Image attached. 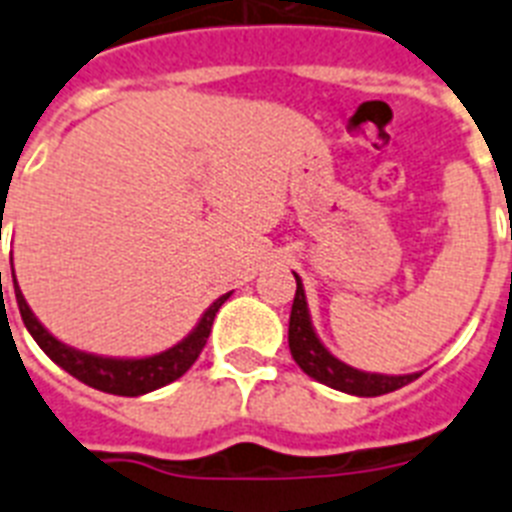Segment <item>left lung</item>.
Segmentation results:
<instances>
[{"label": "left lung", "instance_id": "1", "mask_svg": "<svg viewBox=\"0 0 512 512\" xmlns=\"http://www.w3.org/2000/svg\"><path fill=\"white\" fill-rule=\"evenodd\" d=\"M297 278V294H294L292 315H289V350H292L294 363L302 368L310 378L321 381V384L339 389V392L357 394V397H378V394H389L400 386L410 384L418 378V373L410 376H381V373H363L355 371L350 365H344L342 360H336L331 352L321 344V339L315 336L313 323H310V313H307L305 289L302 281Z\"/></svg>", "mask_w": 512, "mask_h": 512}]
</instances>
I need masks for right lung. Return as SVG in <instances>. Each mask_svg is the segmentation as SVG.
<instances>
[{
    "label": "right lung",
    "instance_id": "right-lung-1",
    "mask_svg": "<svg viewBox=\"0 0 512 512\" xmlns=\"http://www.w3.org/2000/svg\"><path fill=\"white\" fill-rule=\"evenodd\" d=\"M2 278V273H0ZM15 281V278H12ZM15 297H18L20 318L26 323V328L31 331V336L36 339L41 350L52 357L54 363L60 365L62 371H68L70 376L83 381L86 386H94L99 392L118 394V397H139V394L155 392L160 386L176 381V378L184 376L189 371L194 360L199 357V352L205 350L207 336H210V328H213L215 313L220 310V305L226 302L228 294L218 297L213 305L207 307V313L202 315V321L197 323V328L186 336L184 342L170 347L168 352H160V355L141 357V360H112V357H97L86 355V352H78L73 347H65L62 342H57L47 328L36 321V315L31 313V307L26 305V299L20 294L18 281H15Z\"/></svg>",
    "mask_w": 512,
    "mask_h": 512
}]
</instances>
